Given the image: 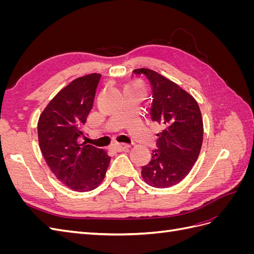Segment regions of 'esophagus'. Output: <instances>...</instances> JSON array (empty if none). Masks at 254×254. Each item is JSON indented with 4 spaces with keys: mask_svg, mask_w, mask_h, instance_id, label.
I'll return each mask as SVG.
<instances>
[{
    "mask_svg": "<svg viewBox=\"0 0 254 254\" xmlns=\"http://www.w3.org/2000/svg\"><path fill=\"white\" fill-rule=\"evenodd\" d=\"M130 148V145L128 144H120V143H117L114 144V149L117 151H123V150H127Z\"/></svg>",
    "mask_w": 254,
    "mask_h": 254,
    "instance_id": "obj_1",
    "label": "esophagus"
}]
</instances>
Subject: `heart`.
I'll return each mask as SVG.
<instances>
[{
	"mask_svg": "<svg viewBox=\"0 0 254 254\" xmlns=\"http://www.w3.org/2000/svg\"><path fill=\"white\" fill-rule=\"evenodd\" d=\"M126 89H141V86L137 83H130L126 87Z\"/></svg>",
	"mask_w": 254,
	"mask_h": 254,
	"instance_id": "1",
	"label": "heart"
}]
</instances>
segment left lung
<instances>
[{"label": "left lung", "mask_w": 254, "mask_h": 254, "mask_svg": "<svg viewBox=\"0 0 254 254\" xmlns=\"http://www.w3.org/2000/svg\"><path fill=\"white\" fill-rule=\"evenodd\" d=\"M133 74L149 82L151 120L163 126L142 177L153 188H170L186 178L198 159L203 139L201 112L193 96L164 76L149 68H136Z\"/></svg>", "instance_id": "8db88e82"}]
</instances>
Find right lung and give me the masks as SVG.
Here are the masks:
<instances>
[{
    "label": "right lung",
    "mask_w": 254,
    "mask_h": 254,
    "mask_svg": "<svg viewBox=\"0 0 254 254\" xmlns=\"http://www.w3.org/2000/svg\"><path fill=\"white\" fill-rule=\"evenodd\" d=\"M101 76L89 74L68 83L45 107L38 122L43 158L58 180L77 191L96 189L110 163L106 150L78 143Z\"/></svg>",
    "instance_id": "add662e5"
}]
</instances>
